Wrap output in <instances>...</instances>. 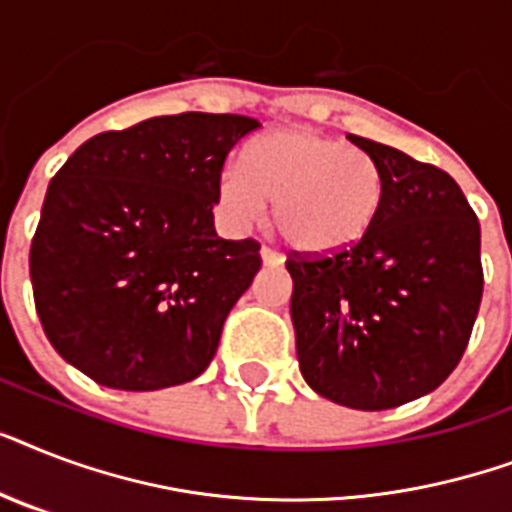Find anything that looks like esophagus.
I'll return each instance as SVG.
<instances>
[{
	"instance_id": "1",
	"label": "esophagus",
	"mask_w": 512,
	"mask_h": 512,
	"mask_svg": "<svg viewBox=\"0 0 512 512\" xmlns=\"http://www.w3.org/2000/svg\"><path fill=\"white\" fill-rule=\"evenodd\" d=\"M260 257H263V265H268V268H279V265L284 263V257H281L279 252L268 249V247L260 249Z\"/></svg>"
}]
</instances>
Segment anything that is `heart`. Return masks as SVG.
<instances>
[{
	"label": "heart",
	"instance_id": "obj_1",
	"mask_svg": "<svg viewBox=\"0 0 512 512\" xmlns=\"http://www.w3.org/2000/svg\"><path fill=\"white\" fill-rule=\"evenodd\" d=\"M217 196L236 225L263 220L273 201V223L289 247L335 255L372 231L385 201V175L361 148L287 127L255 140L247 162L225 164Z\"/></svg>",
	"mask_w": 512,
	"mask_h": 512
}]
</instances>
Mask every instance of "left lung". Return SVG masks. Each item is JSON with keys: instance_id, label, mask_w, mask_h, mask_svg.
Here are the masks:
<instances>
[{"instance_id": "8db88e82", "label": "left lung", "mask_w": 512, "mask_h": 512, "mask_svg": "<svg viewBox=\"0 0 512 512\" xmlns=\"http://www.w3.org/2000/svg\"><path fill=\"white\" fill-rule=\"evenodd\" d=\"M348 138L382 167L380 217L337 255L287 260L289 313L305 382L380 412L436 390L460 364L484 292L481 225L444 170Z\"/></svg>"}]
</instances>
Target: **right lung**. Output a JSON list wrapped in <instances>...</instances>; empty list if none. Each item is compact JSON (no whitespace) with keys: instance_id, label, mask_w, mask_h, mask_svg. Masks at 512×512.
Listing matches in <instances>:
<instances>
[{"instance_id":"right-lung-1","label":"right lung","mask_w":512,"mask_h":512,"mask_svg":"<svg viewBox=\"0 0 512 512\" xmlns=\"http://www.w3.org/2000/svg\"><path fill=\"white\" fill-rule=\"evenodd\" d=\"M260 122L241 114L154 116L100 132L52 177L31 241V287L60 358L116 390L199 377L260 244L215 233L225 156Z\"/></svg>"}]
</instances>
